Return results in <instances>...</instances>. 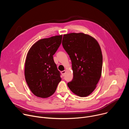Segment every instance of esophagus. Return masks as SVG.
I'll list each match as a JSON object with an SVG mask.
<instances>
[{
	"label": "esophagus",
	"mask_w": 129,
	"mask_h": 129,
	"mask_svg": "<svg viewBox=\"0 0 129 129\" xmlns=\"http://www.w3.org/2000/svg\"><path fill=\"white\" fill-rule=\"evenodd\" d=\"M65 73H66V71H65V70H64V71H61V73H62V75L63 77H64V76H65Z\"/></svg>",
	"instance_id": "obj_1"
}]
</instances>
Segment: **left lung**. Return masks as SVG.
I'll return each instance as SVG.
<instances>
[{
	"mask_svg": "<svg viewBox=\"0 0 129 129\" xmlns=\"http://www.w3.org/2000/svg\"><path fill=\"white\" fill-rule=\"evenodd\" d=\"M62 45L71 61L73 78L67 85L73 93L86 97L94 90L101 77L103 55L92 37L82 33L63 35Z\"/></svg>",
	"mask_w": 129,
	"mask_h": 129,
	"instance_id": "obj_1",
	"label": "left lung"
}]
</instances>
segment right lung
I'll list each match as a JSON object with an SVG mask.
<instances>
[{"instance_id":"1","label":"right lung","mask_w":129,"mask_h":129,"mask_svg":"<svg viewBox=\"0 0 129 129\" xmlns=\"http://www.w3.org/2000/svg\"><path fill=\"white\" fill-rule=\"evenodd\" d=\"M62 35L40 39L29 49L25 59L24 76L31 92L36 96L52 95L61 81L53 55L61 44Z\"/></svg>"}]
</instances>
